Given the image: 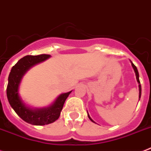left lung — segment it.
<instances>
[{
	"label": "left lung",
	"instance_id": "obj_1",
	"mask_svg": "<svg viewBox=\"0 0 151 151\" xmlns=\"http://www.w3.org/2000/svg\"><path fill=\"white\" fill-rule=\"evenodd\" d=\"M131 63H132V68H133V69H134V72H135V75H136V79H137V83H138V86H139V100H140V98H141V84H140V81H139V74H138V70H137V68H136V66L134 65L133 63L132 62V61H131ZM87 115H88V118L89 119H90V121L91 122H94L95 123V122L93 121V119H91V118H90V115H89V114H88V112H87Z\"/></svg>",
	"mask_w": 151,
	"mask_h": 151
}]
</instances>
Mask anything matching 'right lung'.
<instances>
[{
    "label": "right lung",
    "mask_w": 151,
    "mask_h": 151,
    "mask_svg": "<svg viewBox=\"0 0 151 151\" xmlns=\"http://www.w3.org/2000/svg\"><path fill=\"white\" fill-rule=\"evenodd\" d=\"M49 55H27L17 61L10 70L6 87V96L10 106L23 121L34 125H45L56 121L60 116L63 106L71 91L58 96L52 105L42 109L27 106L19 95V86L24 74L34 65L50 58Z\"/></svg>",
    "instance_id": "right-lung-1"
}]
</instances>
